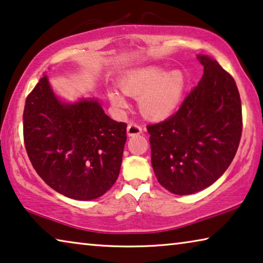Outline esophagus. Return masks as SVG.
Masks as SVG:
<instances>
[{
    "mask_svg": "<svg viewBox=\"0 0 263 263\" xmlns=\"http://www.w3.org/2000/svg\"><path fill=\"white\" fill-rule=\"evenodd\" d=\"M141 133H142V126H141V124L134 122V121H132V122L128 124L127 134L129 136L139 135V134H141Z\"/></svg>",
    "mask_w": 263,
    "mask_h": 263,
    "instance_id": "34e87169",
    "label": "esophagus"
}]
</instances>
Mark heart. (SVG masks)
<instances>
[{
  "label": "heart",
  "instance_id": "1",
  "mask_svg": "<svg viewBox=\"0 0 263 263\" xmlns=\"http://www.w3.org/2000/svg\"><path fill=\"white\" fill-rule=\"evenodd\" d=\"M184 74L179 69L165 72L159 67H147L133 70L120 81L124 94L139 98L142 114L149 119H164L175 110L185 89ZM109 99L114 106L126 104L118 91H109Z\"/></svg>",
  "mask_w": 263,
  "mask_h": 263
}]
</instances>
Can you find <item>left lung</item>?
<instances>
[{
  "mask_svg": "<svg viewBox=\"0 0 263 263\" xmlns=\"http://www.w3.org/2000/svg\"><path fill=\"white\" fill-rule=\"evenodd\" d=\"M203 76L162 122L148 124L152 164L160 184L176 195L209 187L235 156L242 134L241 99L233 76L197 56Z\"/></svg>",
  "mask_w": 263,
  "mask_h": 263,
  "instance_id": "8db88e82",
  "label": "left lung"
}]
</instances>
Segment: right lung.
Instances as JSON below:
<instances>
[{
    "mask_svg": "<svg viewBox=\"0 0 263 263\" xmlns=\"http://www.w3.org/2000/svg\"><path fill=\"white\" fill-rule=\"evenodd\" d=\"M23 140L50 188L70 199L94 200L118 180L127 123L111 120L95 100L61 103L43 76L26 99Z\"/></svg>",
    "mask_w": 263,
    "mask_h": 263,
    "instance_id": "right-lung-1",
    "label": "right lung"
}]
</instances>
